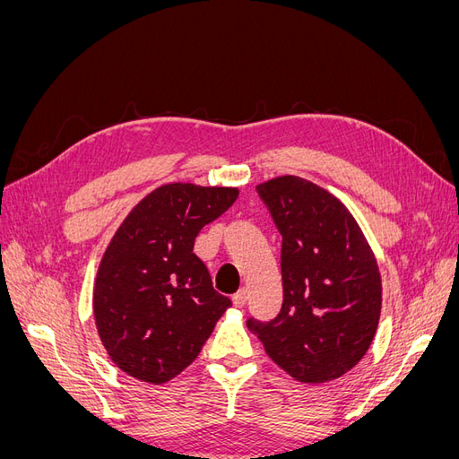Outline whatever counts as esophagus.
<instances>
[{"label":"esophagus","mask_w":459,"mask_h":459,"mask_svg":"<svg viewBox=\"0 0 459 459\" xmlns=\"http://www.w3.org/2000/svg\"><path fill=\"white\" fill-rule=\"evenodd\" d=\"M231 300H233V307L243 308L245 304H247V300H248V290H247V289H239L238 293H235V295L231 297Z\"/></svg>","instance_id":"34e87169"}]
</instances>
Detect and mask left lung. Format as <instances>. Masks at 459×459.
Instances as JSON below:
<instances>
[{
    "mask_svg": "<svg viewBox=\"0 0 459 459\" xmlns=\"http://www.w3.org/2000/svg\"><path fill=\"white\" fill-rule=\"evenodd\" d=\"M280 230L283 307L247 319L273 362L300 383H327L368 352L381 317V273L362 228L333 193L299 176L256 186Z\"/></svg>",
    "mask_w": 459,
    "mask_h": 459,
    "instance_id": "8db88e82",
    "label": "left lung"
}]
</instances>
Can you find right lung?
I'll list each match as a JSON object with an SVG mask.
<instances>
[{"mask_svg":"<svg viewBox=\"0 0 459 459\" xmlns=\"http://www.w3.org/2000/svg\"><path fill=\"white\" fill-rule=\"evenodd\" d=\"M238 187L164 184L137 203L107 245L93 316L108 358L130 377L164 385L193 364L231 300L193 253Z\"/></svg>","mask_w":459,"mask_h":459,"instance_id":"right-lung-1","label":"right lung"}]
</instances>
